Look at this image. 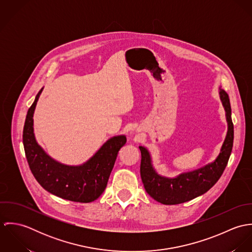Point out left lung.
Here are the masks:
<instances>
[{
    "label": "left lung",
    "mask_w": 252,
    "mask_h": 252,
    "mask_svg": "<svg viewBox=\"0 0 252 252\" xmlns=\"http://www.w3.org/2000/svg\"><path fill=\"white\" fill-rule=\"evenodd\" d=\"M219 95L226 112L228 131L220 153L214 162L200 169L182 173L173 179L166 178L158 175L154 170L148 150L144 146H139L142 153V181L147 194L155 201L164 205H178L188 202L208 192L222 176L232 152L234 125L229 96L222 88H219Z\"/></svg>",
    "instance_id": "obj_1"
}]
</instances>
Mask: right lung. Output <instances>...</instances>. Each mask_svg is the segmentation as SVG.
Masks as SVG:
<instances>
[{"instance_id": "obj_1", "label": "right lung", "mask_w": 252, "mask_h": 252, "mask_svg": "<svg viewBox=\"0 0 252 252\" xmlns=\"http://www.w3.org/2000/svg\"><path fill=\"white\" fill-rule=\"evenodd\" d=\"M42 89L28 109L23 129L24 150L30 170L49 193L72 202H93L105 191L118 151L126 144V137L110 138L82 165L69 166L57 162L38 145L34 134L33 116Z\"/></svg>"}]
</instances>
